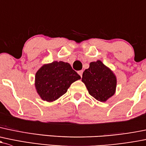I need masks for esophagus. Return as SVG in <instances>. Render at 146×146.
I'll return each mask as SVG.
<instances>
[{
  "mask_svg": "<svg viewBox=\"0 0 146 146\" xmlns=\"http://www.w3.org/2000/svg\"><path fill=\"white\" fill-rule=\"evenodd\" d=\"M78 73L80 75V77H82V73H83V70H79V71H78Z\"/></svg>",
  "mask_w": 146,
  "mask_h": 146,
  "instance_id": "1",
  "label": "esophagus"
}]
</instances>
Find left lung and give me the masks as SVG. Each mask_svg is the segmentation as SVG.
I'll use <instances>...</instances> for the list:
<instances>
[{
    "label": "left lung",
    "mask_w": 146,
    "mask_h": 146,
    "mask_svg": "<svg viewBox=\"0 0 146 146\" xmlns=\"http://www.w3.org/2000/svg\"><path fill=\"white\" fill-rule=\"evenodd\" d=\"M82 81L89 94L101 102L108 100L115 92V76L99 60L90 63V68L83 72Z\"/></svg>",
    "instance_id": "left-lung-1"
}]
</instances>
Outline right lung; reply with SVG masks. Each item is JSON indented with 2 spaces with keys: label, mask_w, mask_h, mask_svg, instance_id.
<instances>
[{
  "label": "right lung",
  "mask_w": 146,
  "mask_h": 146,
  "mask_svg": "<svg viewBox=\"0 0 146 146\" xmlns=\"http://www.w3.org/2000/svg\"><path fill=\"white\" fill-rule=\"evenodd\" d=\"M80 78L68 63L53 61L37 71L35 86L42 100L52 102L64 95L70 85Z\"/></svg>",
  "instance_id": "right-lung-1"
}]
</instances>
